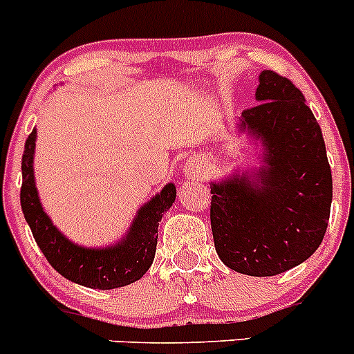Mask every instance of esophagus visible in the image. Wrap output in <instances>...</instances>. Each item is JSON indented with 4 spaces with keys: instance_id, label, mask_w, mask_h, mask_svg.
<instances>
[{
    "instance_id": "obj_1",
    "label": "esophagus",
    "mask_w": 354,
    "mask_h": 354,
    "mask_svg": "<svg viewBox=\"0 0 354 354\" xmlns=\"http://www.w3.org/2000/svg\"><path fill=\"white\" fill-rule=\"evenodd\" d=\"M203 166H201L197 160H194V158L185 164V174H187L188 178H199L201 174H203Z\"/></svg>"
}]
</instances>
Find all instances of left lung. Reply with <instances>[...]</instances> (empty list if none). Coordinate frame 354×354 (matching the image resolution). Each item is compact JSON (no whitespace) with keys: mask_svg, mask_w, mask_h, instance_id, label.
<instances>
[{"mask_svg":"<svg viewBox=\"0 0 354 354\" xmlns=\"http://www.w3.org/2000/svg\"><path fill=\"white\" fill-rule=\"evenodd\" d=\"M259 104L239 127L262 138L259 180L232 178L211 187V229L227 267L276 276L307 260L322 244L332 206V171L322 129L292 80L266 69Z\"/></svg>","mask_w":354,"mask_h":354,"instance_id":"1","label":"left lung"}]
</instances>
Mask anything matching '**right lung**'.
Instances as JSON below:
<instances>
[{
  "mask_svg": "<svg viewBox=\"0 0 354 354\" xmlns=\"http://www.w3.org/2000/svg\"><path fill=\"white\" fill-rule=\"evenodd\" d=\"M36 131L26 140L22 155L21 206L26 222L45 259L59 274L73 283L95 290H111L138 281L150 269L158 237L162 213L173 206L176 187L166 185L162 192L145 204L127 236L111 248H82L66 239L39 204L32 176Z\"/></svg>",
  "mask_w": 354,
  "mask_h": 354,
  "instance_id": "right-lung-1",
  "label": "right lung"
}]
</instances>
